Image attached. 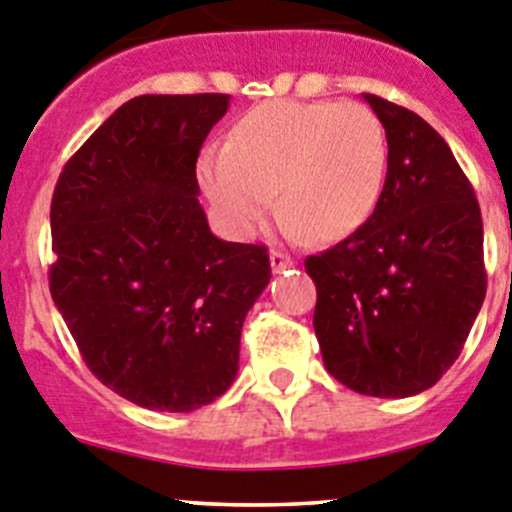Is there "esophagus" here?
Instances as JSON below:
<instances>
[{
    "mask_svg": "<svg viewBox=\"0 0 512 512\" xmlns=\"http://www.w3.org/2000/svg\"><path fill=\"white\" fill-rule=\"evenodd\" d=\"M269 261H271V271H274V274H282L284 269H292V266H295V261L289 259L287 253H282V251H271Z\"/></svg>",
    "mask_w": 512,
    "mask_h": 512,
    "instance_id": "obj_1",
    "label": "esophagus"
}]
</instances>
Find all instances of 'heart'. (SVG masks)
Returning a JSON list of instances; mask_svg holds the SVG:
<instances>
[{
    "label": "heart",
    "mask_w": 512,
    "mask_h": 512,
    "mask_svg": "<svg viewBox=\"0 0 512 512\" xmlns=\"http://www.w3.org/2000/svg\"><path fill=\"white\" fill-rule=\"evenodd\" d=\"M387 164V130L366 104L274 99L233 122L220 153L200 161V184L235 238L266 223L277 194L292 233L336 243L369 223Z\"/></svg>",
    "instance_id": "obj_1"
}]
</instances>
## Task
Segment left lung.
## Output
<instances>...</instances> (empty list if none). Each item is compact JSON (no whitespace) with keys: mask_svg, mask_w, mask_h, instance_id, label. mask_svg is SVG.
<instances>
[{"mask_svg":"<svg viewBox=\"0 0 512 512\" xmlns=\"http://www.w3.org/2000/svg\"><path fill=\"white\" fill-rule=\"evenodd\" d=\"M364 99L387 130V182L359 233L305 259L318 287L312 325L325 369L348 390L410 397L459 359L485 302V233L446 140L400 104Z\"/></svg>","mask_w":512,"mask_h":512,"instance_id":"8db88e82","label":"left lung"}]
</instances>
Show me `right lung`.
<instances>
[{
    "mask_svg": "<svg viewBox=\"0 0 512 512\" xmlns=\"http://www.w3.org/2000/svg\"><path fill=\"white\" fill-rule=\"evenodd\" d=\"M230 94H143L69 158L51 202V297L94 377L140 408L192 413L238 374L271 279L266 246L212 235L197 156Z\"/></svg>",
    "mask_w": 512,
    "mask_h": 512,
    "instance_id": "right-lung-1",
    "label": "right lung"
}]
</instances>
